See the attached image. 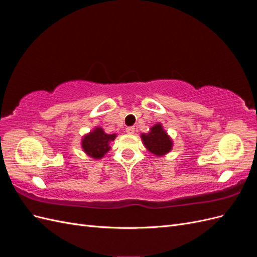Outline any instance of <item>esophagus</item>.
Segmentation results:
<instances>
[{
	"label": "esophagus",
	"instance_id": "1",
	"mask_svg": "<svg viewBox=\"0 0 257 257\" xmlns=\"http://www.w3.org/2000/svg\"><path fill=\"white\" fill-rule=\"evenodd\" d=\"M125 131H126V133H127L128 135H133V134L135 133V127L131 126V127H127Z\"/></svg>",
	"mask_w": 257,
	"mask_h": 257
}]
</instances>
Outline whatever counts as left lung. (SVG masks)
I'll list each match as a JSON object with an SVG mask.
<instances>
[{"label": "left lung", "mask_w": 257, "mask_h": 257, "mask_svg": "<svg viewBox=\"0 0 257 257\" xmlns=\"http://www.w3.org/2000/svg\"><path fill=\"white\" fill-rule=\"evenodd\" d=\"M141 137L147 150L158 158L164 157L173 149V139L163 127L162 123L154 124L150 127L149 133H143Z\"/></svg>", "instance_id": "1"}]
</instances>
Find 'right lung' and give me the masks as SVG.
<instances>
[{
  "label": "right lung",
  "mask_w": 257,
  "mask_h": 257,
  "mask_svg": "<svg viewBox=\"0 0 257 257\" xmlns=\"http://www.w3.org/2000/svg\"><path fill=\"white\" fill-rule=\"evenodd\" d=\"M116 134H107L105 131L96 126L81 139L82 151L94 160L103 159L104 155L111 149L110 143L113 142Z\"/></svg>",
  "instance_id": "1"
}]
</instances>
